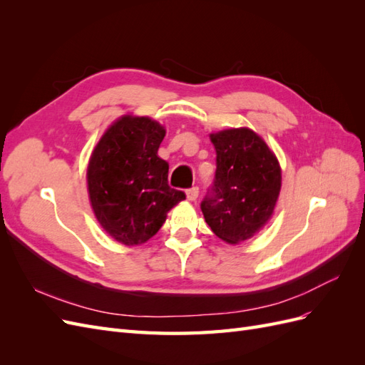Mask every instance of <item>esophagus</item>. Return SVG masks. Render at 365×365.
I'll list each match as a JSON object with an SVG mask.
<instances>
[{"label": "esophagus", "mask_w": 365, "mask_h": 365, "mask_svg": "<svg viewBox=\"0 0 365 365\" xmlns=\"http://www.w3.org/2000/svg\"><path fill=\"white\" fill-rule=\"evenodd\" d=\"M185 195H187V200H189V201H196L197 195H200V189H197V187H192V189L185 192Z\"/></svg>", "instance_id": "obj_1"}]
</instances>
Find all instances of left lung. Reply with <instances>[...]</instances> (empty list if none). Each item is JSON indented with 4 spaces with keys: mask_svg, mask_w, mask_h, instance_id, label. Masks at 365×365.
Masks as SVG:
<instances>
[{
    "mask_svg": "<svg viewBox=\"0 0 365 365\" xmlns=\"http://www.w3.org/2000/svg\"><path fill=\"white\" fill-rule=\"evenodd\" d=\"M210 140L216 149V175L201 210L213 233L236 245L272 216L282 169L267 143L248 128L219 130Z\"/></svg>",
    "mask_w": 365,
    "mask_h": 365,
    "instance_id": "1",
    "label": "left lung"
}]
</instances>
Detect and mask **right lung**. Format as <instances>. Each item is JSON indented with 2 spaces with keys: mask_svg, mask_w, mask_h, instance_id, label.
Segmentation results:
<instances>
[{
  "mask_svg": "<svg viewBox=\"0 0 365 365\" xmlns=\"http://www.w3.org/2000/svg\"><path fill=\"white\" fill-rule=\"evenodd\" d=\"M164 135L155 120L123 115L93 150L86 170L93 212L123 245H141L155 236L169 210L185 200L184 192L169 185V164L158 157Z\"/></svg>",
  "mask_w": 365,
  "mask_h": 365,
  "instance_id": "right-lung-1",
  "label": "right lung"
}]
</instances>
